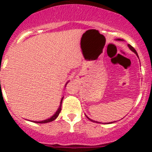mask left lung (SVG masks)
Returning <instances> with one entry per match:
<instances>
[{
    "label": "left lung",
    "mask_w": 152,
    "mask_h": 152,
    "mask_svg": "<svg viewBox=\"0 0 152 152\" xmlns=\"http://www.w3.org/2000/svg\"><path fill=\"white\" fill-rule=\"evenodd\" d=\"M116 40H118V41H123V39H116ZM128 46H129V49H131V50L132 51V52H133L134 53H135V54L137 56H138V57H139V56H138V53H137V52H136V51H135V49H134L133 47L132 46V45H130L129 44V45H128ZM87 118H88V119H90V120H91V121H92V122H95V123H99V122H96V121H94V120H93V119H90L89 117H88V116H87ZM113 123H114V122H113ZM113 123V122H112V123Z\"/></svg>",
    "instance_id": "8db88e82"
}]
</instances>
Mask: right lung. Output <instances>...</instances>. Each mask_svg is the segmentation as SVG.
<instances>
[{"instance_id":"obj_1","label":"right lung","mask_w":152,"mask_h":152,"mask_svg":"<svg viewBox=\"0 0 152 152\" xmlns=\"http://www.w3.org/2000/svg\"><path fill=\"white\" fill-rule=\"evenodd\" d=\"M0 83H1V81H0ZM68 81L66 83V84H65V87H66V85H67V84H68ZM63 97H64V96H63ZM63 97H62V99H61V102H60L59 107L58 108L57 111H56V113H55L54 115H53V116H52L50 118H49V119H45V120H42V121H38V122L33 121V123H50V122H52V121H53V120H55V119H56V118H57L58 116V115H59L60 112H61V103H62Z\"/></svg>"}]
</instances>
